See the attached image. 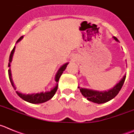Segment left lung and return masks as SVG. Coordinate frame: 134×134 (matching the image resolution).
Wrapping results in <instances>:
<instances>
[{
	"label": "left lung",
	"mask_w": 134,
	"mask_h": 134,
	"mask_svg": "<svg viewBox=\"0 0 134 134\" xmlns=\"http://www.w3.org/2000/svg\"><path fill=\"white\" fill-rule=\"evenodd\" d=\"M113 39L118 42L119 41L118 38L115 37H113ZM125 77L126 76H124L123 79L113 88L108 90L107 91H94V90L88 89V88H80L79 86V88L82 94L85 97H86L87 100L98 104L105 103L107 101H109L111 99H113L119 93L123 85H124V82H125Z\"/></svg>",
	"instance_id": "8db88e82"
}]
</instances>
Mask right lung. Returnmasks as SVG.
<instances>
[{"instance_id":"add662e5","label":"right lung","mask_w":134,"mask_h":134,"mask_svg":"<svg viewBox=\"0 0 134 134\" xmlns=\"http://www.w3.org/2000/svg\"><path fill=\"white\" fill-rule=\"evenodd\" d=\"M23 36H21L17 41H16V43L19 42V41H21L22 39H23ZM15 46L13 48V50L11 51V52H10V57H9V67L10 66V62H12V59H13V54L15 52ZM68 64V63H66L63 65V66H62L60 68V69L58 70V72H57L56 75L55 76V80L56 82V85L54 87V88L51 90L50 91H47V92H41V93H33V94H23V93H20L19 91H16V94H18L19 96L22 99H23L24 100L27 101V102L31 103H34V104H38V103H42L46 102V101H48V100L51 99L52 98L54 97V95L55 94V92H56L57 89H58V80L60 79V76L62 74L64 71L66 69V66ZM9 72V79H10V83H11L12 86H13L14 89L16 90V87L15 86L13 83V79H12V76H11V71H10V68H9V70H8Z\"/></svg>"}]
</instances>
